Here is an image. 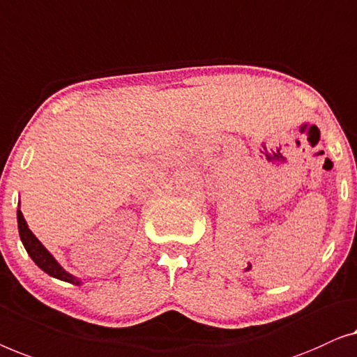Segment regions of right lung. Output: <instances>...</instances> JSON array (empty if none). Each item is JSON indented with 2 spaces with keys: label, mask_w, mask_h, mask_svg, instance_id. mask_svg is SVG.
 <instances>
[{
  "label": "right lung",
  "mask_w": 357,
  "mask_h": 357,
  "mask_svg": "<svg viewBox=\"0 0 357 357\" xmlns=\"http://www.w3.org/2000/svg\"><path fill=\"white\" fill-rule=\"evenodd\" d=\"M17 227H19V236H21V241H22L24 248H26V250H27V254L30 255V259H32L45 273H48L50 277L68 281V283H74V284L80 283L77 278H74L71 273H68L66 270H64L61 265L54 260L53 255L50 254L47 249H45V245L40 243L37 238H35L32 231L29 229L26 220H24V217H22L21 210H17Z\"/></svg>",
  "instance_id": "right-lung-1"
}]
</instances>
